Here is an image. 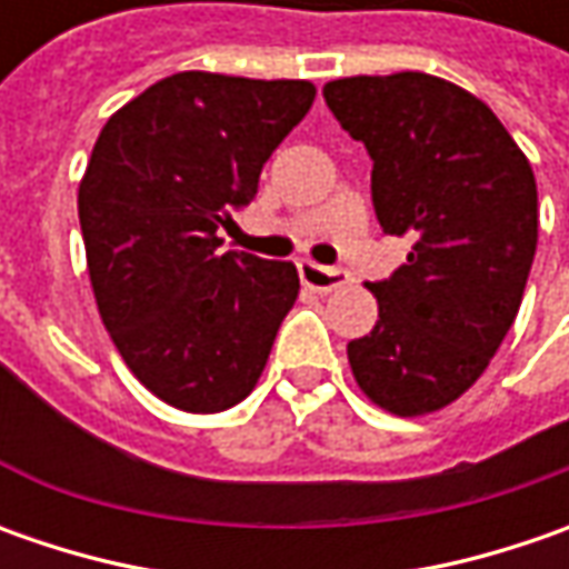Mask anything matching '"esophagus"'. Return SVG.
Listing matches in <instances>:
<instances>
[{
    "instance_id": "34e87169",
    "label": "esophagus",
    "mask_w": 569,
    "mask_h": 569,
    "mask_svg": "<svg viewBox=\"0 0 569 569\" xmlns=\"http://www.w3.org/2000/svg\"><path fill=\"white\" fill-rule=\"evenodd\" d=\"M297 272H300V281L310 288V291H319V295H329L341 284H348V274L341 269H332V266H319L313 259H300L297 262Z\"/></svg>"
}]
</instances>
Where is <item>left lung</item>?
I'll use <instances>...</instances> for the list:
<instances>
[{"instance_id": "left-lung-1", "label": "left lung", "mask_w": 569, "mask_h": 569, "mask_svg": "<svg viewBox=\"0 0 569 569\" xmlns=\"http://www.w3.org/2000/svg\"><path fill=\"white\" fill-rule=\"evenodd\" d=\"M322 98L367 148L382 233L408 262L367 284L380 319L348 341L355 380L392 415L456 402L510 332L538 243L526 154L488 103L425 72L329 81Z\"/></svg>"}]
</instances>
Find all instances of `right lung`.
I'll return each mask as SVG.
<instances>
[{
	"instance_id": "add662e5",
	"label": "right lung",
	"mask_w": 569,
	"mask_h": 569,
	"mask_svg": "<svg viewBox=\"0 0 569 569\" xmlns=\"http://www.w3.org/2000/svg\"><path fill=\"white\" fill-rule=\"evenodd\" d=\"M313 98L310 81L177 72L100 129L78 187L91 288L122 361L173 408L243 402L295 307V266L221 252L218 228Z\"/></svg>"
}]
</instances>
